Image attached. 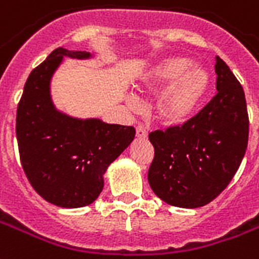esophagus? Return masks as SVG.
Returning <instances> with one entry per match:
<instances>
[{
    "mask_svg": "<svg viewBox=\"0 0 259 259\" xmlns=\"http://www.w3.org/2000/svg\"><path fill=\"white\" fill-rule=\"evenodd\" d=\"M136 136H137L138 138H144V140H145V138L148 137L147 129H145L144 126L138 125L137 127H136Z\"/></svg>",
    "mask_w": 259,
    "mask_h": 259,
    "instance_id": "esophagus-1",
    "label": "esophagus"
}]
</instances>
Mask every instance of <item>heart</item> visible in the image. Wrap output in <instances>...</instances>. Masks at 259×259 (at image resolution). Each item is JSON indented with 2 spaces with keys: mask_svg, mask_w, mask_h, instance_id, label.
Segmentation results:
<instances>
[{
  "mask_svg": "<svg viewBox=\"0 0 259 259\" xmlns=\"http://www.w3.org/2000/svg\"><path fill=\"white\" fill-rule=\"evenodd\" d=\"M161 91L155 102V115L165 125L186 122L210 88V76L200 65H191L185 57H169L156 64L140 81V90Z\"/></svg>",
  "mask_w": 259,
  "mask_h": 259,
  "instance_id": "1",
  "label": "heart"
}]
</instances>
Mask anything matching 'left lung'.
I'll use <instances>...</instances> for the list:
<instances>
[{
    "mask_svg": "<svg viewBox=\"0 0 259 259\" xmlns=\"http://www.w3.org/2000/svg\"><path fill=\"white\" fill-rule=\"evenodd\" d=\"M212 100L182 126L149 134L155 156L148 171L152 190L178 208H200L220 194L247 149L248 114L244 91L216 57Z\"/></svg>",
    "mask_w": 259,
    "mask_h": 259,
    "instance_id": "obj_1",
    "label": "left lung"
}]
</instances>
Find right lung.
Returning <instances> with one entry per match:
<instances>
[{
    "label": "right lung",
    "mask_w": 259,
    "mask_h": 259,
    "mask_svg": "<svg viewBox=\"0 0 259 259\" xmlns=\"http://www.w3.org/2000/svg\"><path fill=\"white\" fill-rule=\"evenodd\" d=\"M64 57L90 58L87 51L58 47L27 78L16 115L20 161L33 190L61 208L92 204L103 175L136 136L133 126L76 119L55 110L51 77Z\"/></svg>",
    "instance_id": "obj_1"
}]
</instances>
